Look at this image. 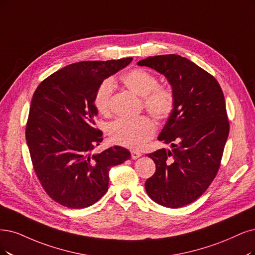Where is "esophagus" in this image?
I'll list each match as a JSON object with an SVG mask.
<instances>
[{
  "label": "esophagus",
  "instance_id": "34e87169",
  "mask_svg": "<svg viewBox=\"0 0 255 255\" xmlns=\"http://www.w3.org/2000/svg\"><path fill=\"white\" fill-rule=\"evenodd\" d=\"M140 155H142V153H140L139 151H135V150H131V157H132L133 159L138 158Z\"/></svg>",
  "mask_w": 255,
  "mask_h": 255
}]
</instances>
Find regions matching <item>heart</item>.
Returning a JSON list of instances; mask_svg holds the SVG:
<instances>
[{
  "label": "heart",
  "mask_w": 255,
  "mask_h": 255,
  "mask_svg": "<svg viewBox=\"0 0 255 255\" xmlns=\"http://www.w3.org/2000/svg\"><path fill=\"white\" fill-rule=\"evenodd\" d=\"M121 80L131 91L144 98L146 110L156 120L166 121L171 117L176 106L175 92L168 85H158L153 73L144 68H133L123 74ZM115 86V81L107 78L99 84L94 92L93 105L103 116L110 112ZM108 133L115 143L138 149L154 135L155 124L148 117L119 119L109 125Z\"/></svg>",
  "instance_id": "b5f03b06"
}]
</instances>
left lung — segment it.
Returning a JSON list of instances; mask_svg holds the SVG:
<instances>
[{"label": "left lung", "mask_w": 255, "mask_h": 255, "mask_svg": "<svg viewBox=\"0 0 255 255\" xmlns=\"http://www.w3.org/2000/svg\"><path fill=\"white\" fill-rule=\"evenodd\" d=\"M137 64L164 74L175 92V109L158 135L172 150L148 154L156 170L145 189L155 203L180 208L199 199L218 174L229 134L224 93L213 75L181 55L149 56Z\"/></svg>", "instance_id": "8db88e82"}]
</instances>
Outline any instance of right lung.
<instances>
[{"label":"right lung","instance_id":"add662e5","mask_svg":"<svg viewBox=\"0 0 255 255\" xmlns=\"http://www.w3.org/2000/svg\"><path fill=\"white\" fill-rule=\"evenodd\" d=\"M131 61L70 64L46 78L33 93L25 129L33 170L45 192L64 207L82 209L97 203L108 190L110 168L131 157L120 146L91 153L103 140L94 122V92Z\"/></svg>","mask_w":255,"mask_h":255}]
</instances>
